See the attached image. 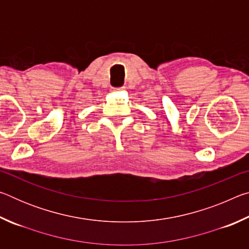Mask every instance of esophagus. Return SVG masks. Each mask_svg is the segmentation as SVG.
I'll use <instances>...</instances> for the list:
<instances>
[{
    "instance_id": "esophagus-1",
    "label": "esophagus",
    "mask_w": 249,
    "mask_h": 249,
    "mask_svg": "<svg viewBox=\"0 0 249 249\" xmlns=\"http://www.w3.org/2000/svg\"><path fill=\"white\" fill-rule=\"evenodd\" d=\"M122 90H124V87H122V88H116V89H113V91H114V92L122 91Z\"/></svg>"
}]
</instances>
